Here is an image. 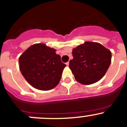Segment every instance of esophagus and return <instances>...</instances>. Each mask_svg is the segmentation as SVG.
Segmentation results:
<instances>
[{
    "label": "esophagus",
    "mask_w": 127,
    "mask_h": 127,
    "mask_svg": "<svg viewBox=\"0 0 127 127\" xmlns=\"http://www.w3.org/2000/svg\"><path fill=\"white\" fill-rule=\"evenodd\" d=\"M66 65H67V66H68V65H69V62H67V63H66Z\"/></svg>",
    "instance_id": "esophagus-1"
}]
</instances>
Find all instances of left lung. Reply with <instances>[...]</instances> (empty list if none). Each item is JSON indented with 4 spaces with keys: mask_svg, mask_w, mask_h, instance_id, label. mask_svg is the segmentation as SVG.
Wrapping results in <instances>:
<instances>
[{
    "mask_svg": "<svg viewBox=\"0 0 127 127\" xmlns=\"http://www.w3.org/2000/svg\"><path fill=\"white\" fill-rule=\"evenodd\" d=\"M69 68L78 82L90 85L99 81L111 64V51L98 42H85L72 50Z\"/></svg>",
    "mask_w": 127,
    "mask_h": 127,
    "instance_id": "left-lung-1",
    "label": "left lung"
}]
</instances>
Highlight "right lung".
<instances>
[{"mask_svg": "<svg viewBox=\"0 0 127 127\" xmlns=\"http://www.w3.org/2000/svg\"><path fill=\"white\" fill-rule=\"evenodd\" d=\"M55 52L44 43H35L19 57L20 72L35 89L46 91L59 84L66 65Z\"/></svg>", "mask_w": 127, "mask_h": 127, "instance_id": "obj_1", "label": "right lung"}]
</instances>
